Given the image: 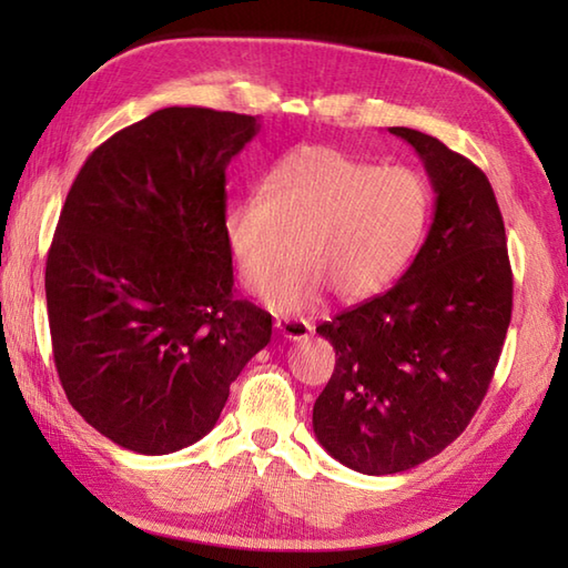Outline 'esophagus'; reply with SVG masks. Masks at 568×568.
<instances>
[{
	"instance_id": "esophagus-1",
	"label": "esophagus",
	"mask_w": 568,
	"mask_h": 568,
	"mask_svg": "<svg viewBox=\"0 0 568 568\" xmlns=\"http://www.w3.org/2000/svg\"><path fill=\"white\" fill-rule=\"evenodd\" d=\"M275 329L281 336L291 342H300V339H307L312 334V324L305 320H277L275 322Z\"/></svg>"
}]
</instances>
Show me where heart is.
<instances>
[{
  "label": "heart",
  "instance_id": "b5f03b06",
  "mask_svg": "<svg viewBox=\"0 0 568 568\" xmlns=\"http://www.w3.org/2000/svg\"><path fill=\"white\" fill-rule=\"evenodd\" d=\"M432 220L425 175L383 168L329 146H300L261 180V200L226 210L222 232L248 293H271L281 312L307 310L324 287L358 303L390 287L415 258Z\"/></svg>",
  "mask_w": 568,
  "mask_h": 568
}]
</instances>
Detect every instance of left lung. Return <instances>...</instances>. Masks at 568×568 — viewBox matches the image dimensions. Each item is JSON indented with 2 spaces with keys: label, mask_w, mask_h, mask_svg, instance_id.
<instances>
[{
  "label": "left lung",
  "mask_w": 568,
  "mask_h": 568,
  "mask_svg": "<svg viewBox=\"0 0 568 568\" xmlns=\"http://www.w3.org/2000/svg\"><path fill=\"white\" fill-rule=\"evenodd\" d=\"M390 134L425 163L434 220L390 291L317 327L336 364L312 409L324 449L368 476L415 468L468 427L513 315L508 239L486 173L422 131Z\"/></svg>",
  "instance_id": "obj_1"
}]
</instances>
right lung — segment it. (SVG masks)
I'll return each mask as SVG.
<instances>
[{
  "label": "right lung",
  "instance_id": "right-lung-1",
  "mask_svg": "<svg viewBox=\"0 0 568 568\" xmlns=\"http://www.w3.org/2000/svg\"><path fill=\"white\" fill-rule=\"evenodd\" d=\"M256 116L165 106L94 149L48 248L53 358L70 405L139 454L195 444L229 385L271 342L234 297L222 222L226 165Z\"/></svg>",
  "mask_w": 568,
  "mask_h": 568
}]
</instances>
